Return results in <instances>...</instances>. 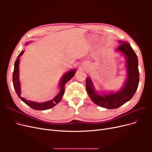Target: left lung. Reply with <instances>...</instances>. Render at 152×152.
<instances>
[{
    "mask_svg": "<svg viewBox=\"0 0 152 152\" xmlns=\"http://www.w3.org/2000/svg\"><path fill=\"white\" fill-rule=\"evenodd\" d=\"M120 42L121 44L117 50L125 55L127 68V79L123 88L115 93L100 96L94 91L89 78L87 77L86 80V89L90 98L95 104L108 109L117 108L129 101L135 94L139 84L140 73L137 55L129 44L123 41Z\"/></svg>",
    "mask_w": 152,
    "mask_h": 152,
    "instance_id": "8db88e82",
    "label": "left lung"
}]
</instances>
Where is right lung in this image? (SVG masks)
I'll return each instance as SVG.
<instances>
[{"mask_svg":"<svg viewBox=\"0 0 152 152\" xmlns=\"http://www.w3.org/2000/svg\"><path fill=\"white\" fill-rule=\"evenodd\" d=\"M24 53V51H21V53L18 55L17 58V59L15 63V68H14V72L12 74V81H13V86L14 88H15L16 93L17 95L19 97L23 102L25 104H26L30 108L34 110H48L49 108H51L54 107L55 105H56L59 102H60L63 95L64 94V92H65V85L68 81L70 80L75 75V70H72L69 71L66 73H65L63 78L61 80V83H60V91L58 94V95L54 97L53 99L48 101L44 103H36L34 102H31V101L26 100V99L21 97V89H20V80H19V58L21 56V55Z\"/></svg>","mask_w":152,"mask_h":152,"instance_id":"right-lung-1","label":"right lung"}]
</instances>
